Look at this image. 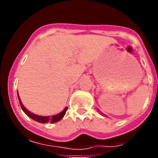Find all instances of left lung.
Segmentation results:
<instances>
[{"instance_id": "8db88e82", "label": "left lung", "mask_w": 158, "mask_h": 158, "mask_svg": "<svg viewBox=\"0 0 158 158\" xmlns=\"http://www.w3.org/2000/svg\"><path fill=\"white\" fill-rule=\"evenodd\" d=\"M99 112H100V111H99ZM100 115H104V114H103V113L102 112H100Z\"/></svg>"}]
</instances>
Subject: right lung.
I'll use <instances>...</instances> for the list:
<instances>
[{"label": "right lung", "instance_id": "1", "mask_svg": "<svg viewBox=\"0 0 158 158\" xmlns=\"http://www.w3.org/2000/svg\"><path fill=\"white\" fill-rule=\"evenodd\" d=\"M17 96H18V99H19V104H20V107H21V108H22V110L23 111V112H24L25 114L27 115V116L30 117L31 118L34 119V120L36 121V122L41 123H54L58 122V121L61 120V119L63 118L64 115H65V112H66V111H67V108H68L67 107H65V108H64L63 111H62L60 113L57 114V115H53V116H51H51H41V115H35V114H34V113H32V112H31L30 111H28V110H27V108L24 107V106H23L21 100H20V98H19V94H18V93H17Z\"/></svg>", "mask_w": 158, "mask_h": 158}]
</instances>
